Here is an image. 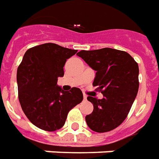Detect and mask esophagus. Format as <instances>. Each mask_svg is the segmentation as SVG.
<instances>
[{
  "label": "esophagus",
  "mask_w": 159,
  "mask_h": 159,
  "mask_svg": "<svg viewBox=\"0 0 159 159\" xmlns=\"http://www.w3.org/2000/svg\"><path fill=\"white\" fill-rule=\"evenodd\" d=\"M83 98H84V100H85H85H87V96H86V95L83 96Z\"/></svg>",
  "instance_id": "1"
}]
</instances>
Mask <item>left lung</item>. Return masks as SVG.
Here are the masks:
<instances>
[{"label":"left lung","mask_w":159,"mask_h":159,"mask_svg":"<svg viewBox=\"0 0 159 159\" xmlns=\"http://www.w3.org/2000/svg\"><path fill=\"white\" fill-rule=\"evenodd\" d=\"M93 70L94 86L103 93L102 99L88 97L93 104L85 121L98 133L113 130L124 121L139 90V66L128 53L103 48L81 50L77 54Z\"/></svg>","instance_id":"left-lung-1"}]
</instances>
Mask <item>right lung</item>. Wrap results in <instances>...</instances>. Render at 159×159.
I'll return each mask as SVG.
<instances>
[{"label": "right lung", "mask_w": 159, "mask_h": 159, "mask_svg": "<svg viewBox=\"0 0 159 159\" xmlns=\"http://www.w3.org/2000/svg\"><path fill=\"white\" fill-rule=\"evenodd\" d=\"M77 53L56 43L28 49L17 71L19 100L25 115L36 127L56 131L65 124L68 111L82 102L80 89L65 92L57 85L64 65Z\"/></svg>", "instance_id": "1"}]
</instances>
